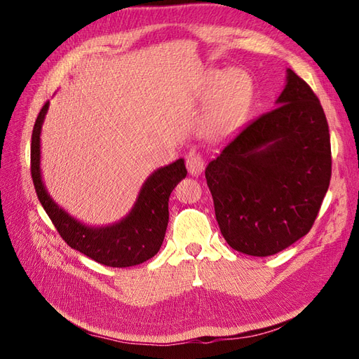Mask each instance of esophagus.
<instances>
[{"instance_id": "esophagus-1", "label": "esophagus", "mask_w": 359, "mask_h": 359, "mask_svg": "<svg viewBox=\"0 0 359 359\" xmlns=\"http://www.w3.org/2000/svg\"><path fill=\"white\" fill-rule=\"evenodd\" d=\"M186 166L189 169V173L193 177H198L205 169V160L198 153H190L186 160Z\"/></svg>"}]
</instances>
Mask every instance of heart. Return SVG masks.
Instances as JSON below:
<instances>
[{
  "label": "heart",
  "mask_w": 359,
  "mask_h": 359,
  "mask_svg": "<svg viewBox=\"0 0 359 359\" xmlns=\"http://www.w3.org/2000/svg\"><path fill=\"white\" fill-rule=\"evenodd\" d=\"M203 97L211 99L202 119L203 133L220 139L244 123L253 100V85L241 70H210L203 76Z\"/></svg>",
  "instance_id": "b5f03b06"
}]
</instances>
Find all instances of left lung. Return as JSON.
<instances>
[{
    "label": "left lung",
    "mask_w": 359,
    "mask_h": 359,
    "mask_svg": "<svg viewBox=\"0 0 359 359\" xmlns=\"http://www.w3.org/2000/svg\"><path fill=\"white\" fill-rule=\"evenodd\" d=\"M276 103L205 169L222 235L250 256L276 255L307 235L331 180L330 128L316 94L287 69Z\"/></svg>",
    "instance_id": "8db88e82"
}]
</instances>
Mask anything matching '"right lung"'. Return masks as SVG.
<instances>
[{"label": "right lung", "instance_id": "right-lung-1", "mask_svg": "<svg viewBox=\"0 0 359 359\" xmlns=\"http://www.w3.org/2000/svg\"><path fill=\"white\" fill-rule=\"evenodd\" d=\"M48 107L49 102L43 104L32 128L31 177L37 198L62 240L95 262L112 268L135 266L157 255L169 222V196L187 175L184 160L178 158L149 175L132 211L121 222L104 227L82 224L52 201L41 181L40 132Z\"/></svg>", "mask_w": 359, "mask_h": 359}]
</instances>
